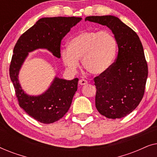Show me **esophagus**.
Returning <instances> with one entry per match:
<instances>
[{
    "mask_svg": "<svg viewBox=\"0 0 157 157\" xmlns=\"http://www.w3.org/2000/svg\"><path fill=\"white\" fill-rule=\"evenodd\" d=\"M78 83L81 86H83V85H86L88 82H87V81L84 80V79H81V80H79Z\"/></svg>",
    "mask_w": 157,
    "mask_h": 157,
    "instance_id": "34e87169",
    "label": "esophagus"
}]
</instances>
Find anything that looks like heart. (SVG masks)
<instances>
[{
  "instance_id": "1",
  "label": "heart",
  "mask_w": 157,
  "mask_h": 157,
  "mask_svg": "<svg viewBox=\"0 0 157 157\" xmlns=\"http://www.w3.org/2000/svg\"><path fill=\"white\" fill-rule=\"evenodd\" d=\"M118 44L108 31H82L73 37L67 48L61 51V59L68 69L76 71L82 60L83 68L94 75L106 73L114 63Z\"/></svg>"
}]
</instances>
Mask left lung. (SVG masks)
I'll use <instances>...</instances> for the list:
<instances>
[{
	"mask_svg": "<svg viewBox=\"0 0 157 157\" xmlns=\"http://www.w3.org/2000/svg\"><path fill=\"white\" fill-rule=\"evenodd\" d=\"M86 21L108 27L119 48L110 69L94 78L96 107L109 119L124 117L136 108L144 94L148 66L143 46L136 32L117 17L88 16Z\"/></svg>",
	"mask_w": 157,
	"mask_h": 157,
	"instance_id": "left-lung-1",
	"label": "left lung"
}]
</instances>
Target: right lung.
I'll return each mask as SVG.
<instances>
[{"label": "right lung", "mask_w": 157, "mask_h": 157, "mask_svg": "<svg viewBox=\"0 0 157 157\" xmlns=\"http://www.w3.org/2000/svg\"><path fill=\"white\" fill-rule=\"evenodd\" d=\"M81 19L79 17L40 18L21 36L14 47L9 71L19 105L30 117L41 123H53L66 114L77 91L78 78L66 80L55 76L46 91L34 96L22 89L19 72L29 53L38 49H46L60 59L61 40Z\"/></svg>", "instance_id": "right-lung-1"}]
</instances>
